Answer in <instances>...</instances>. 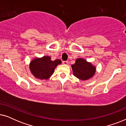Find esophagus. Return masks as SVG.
<instances>
[{
  "mask_svg": "<svg viewBox=\"0 0 126 126\" xmlns=\"http://www.w3.org/2000/svg\"><path fill=\"white\" fill-rule=\"evenodd\" d=\"M68 61H63V65H68Z\"/></svg>",
  "mask_w": 126,
  "mask_h": 126,
  "instance_id": "34e87169",
  "label": "esophagus"
}]
</instances>
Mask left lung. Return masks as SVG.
I'll return each instance as SVG.
<instances>
[{
	"instance_id": "left-lung-1",
	"label": "left lung",
	"mask_w": 126,
	"mask_h": 126,
	"mask_svg": "<svg viewBox=\"0 0 126 126\" xmlns=\"http://www.w3.org/2000/svg\"><path fill=\"white\" fill-rule=\"evenodd\" d=\"M71 66L73 75L82 81L92 78L96 71L95 66L82 58H77L75 63Z\"/></svg>"
}]
</instances>
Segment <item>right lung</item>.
<instances>
[{
    "mask_svg": "<svg viewBox=\"0 0 126 126\" xmlns=\"http://www.w3.org/2000/svg\"><path fill=\"white\" fill-rule=\"evenodd\" d=\"M61 63L59 59L52 61L50 56H43L41 58L36 57L31 61L29 69L36 79L47 80L54 73L57 66Z\"/></svg>",
    "mask_w": 126,
    "mask_h": 126,
    "instance_id": "add662e5",
    "label": "right lung"
}]
</instances>
